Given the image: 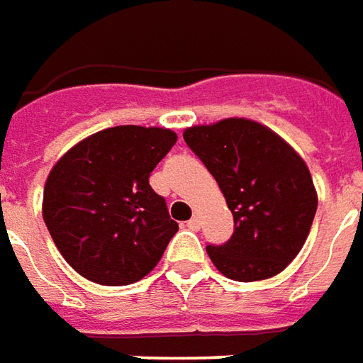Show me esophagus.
<instances>
[{
  "instance_id": "esophagus-1",
  "label": "esophagus",
  "mask_w": 363,
  "mask_h": 363,
  "mask_svg": "<svg viewBox=\"0 0 363 363\" xmlns=\"http://www.w3.org/2000/svg\"><path fill=\"white\" fill-rule=\"evenodd\" d=\"M199 225H201V221H199L198 216H194V218H191V220L187 221V228H189V230H194V232H198V230H199Z\"/></svg>"
}]
</instances>
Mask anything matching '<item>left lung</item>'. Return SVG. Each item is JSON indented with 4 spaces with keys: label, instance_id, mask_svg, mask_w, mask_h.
I'll list each match as a JSON object with an SVG mask.
<instances>
[{
    "label": "left lung",
    "instance_id": "left-lung-1",
    "mask_svg": "<svg viewBox=\"0 0 363 363\" xmlns=\"http://www.w3.org/2000/svg\"><path fill=\"white\" fill-rule=\"evenodd\" d=\"M184 140L233 213L232 238L206 247L213 266L235 281L286 269L306 244L318 208L306 162L278 133L244 118L187 128Z\"/></svg>",
    "mask_w": 363,
    "mask_h": 363
}]
</instances>
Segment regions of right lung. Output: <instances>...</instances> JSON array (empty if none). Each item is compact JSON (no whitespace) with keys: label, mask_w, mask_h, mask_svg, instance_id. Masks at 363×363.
I'll return each mask as SVG.
<instances>
[{"label":"right lung","mask_w":363,"mask_h":363,"mask_svg":"<svg viewBox=\"0 0 363 363\" xmlns=\"http://www.w3.org/2000/svg\"><path fill=\"white\" fill-rule=\"evenodd\" d=\"M176 142L172 130L118 125L82 140L53 165L43 220L79 276L128 286L157 266L177 223L150 174Z\"/></svg>","instance_id":"1"}]
</instances>
